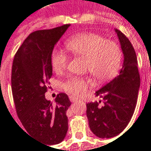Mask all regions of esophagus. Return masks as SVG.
<instances>
[{
    "label": "esophagus",
    "mask_w": 151,
    "mask_h": 151,
    "mask_svg": "<svg viewBox=\"0 0 151 151\" xmlns=\"http://www.w3.org/2000/svg\"><path fill=\"white\" fill-rule=\"evenodd\" d=\"M69 99H70V101H71V102H76V101H77V99L76 98V97H73V96H70Z\"/></svg>",
    "instance_id": "1"
}]
</instances>
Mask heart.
Wrapping results in <instances>:
<instances>
[{
  "instance_id": "obj_1",
  "label": "heart",
  "mask_w": 151,
  "mask_h": 151,
  "mask_svg": "<svg viewBox=\"0 0 151 151\" xmlns=\"http://www.w3.org/2000/svg\"><path fill=\"white\" fill-rule=\"evenodd\" d=\"M66 48L76 55L87 58L86 68L97 82L103 83L113 79L119 71L122 63V50L113 41L92 33H82L70 38ZM68 56L59 50H54L51 64L54 71L61 72L68 64ZM88 80L83 78L71 77L63 83V88L75 96L85 93Z\"/></svg>"
}]
</instances>
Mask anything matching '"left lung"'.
Here are the masks:
<instances>
[{
    "mask_svg": "<svg viewBox=\"0 0 151 151\" xmlns=\"http://www.w3.org/2000/svg\"><path fill=\"white\" fill-rule=\"evenodd\" d=\"M115 33L119 40L124 60L118 76L96 92L101 101L87 104V117L91 131L100 138L117 136L127 126L134 114L140 87L136 53L131 42L118 29Z\"/></svg>",
    "mask_w": 151,
    "mask_h": 151,
    "instance_id": "8db88e82",
    "label": "left lung"
}]
</instances>
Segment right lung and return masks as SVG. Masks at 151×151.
Masks as SVG:
<instances>
[{
	"label": "right lung",
	"instance_id": "add662e5",
	"mask_svg": "<svg viewBox=\"0 0 151 151\" xmlns=\"http://www.w3.org/2000/svg\"><path fill=\"white\" fill-rule=\"evenodd\" d=\"M70 26L33 32L17 51L12 67L17 116L31 137L48 146L60 143L68 133L67 110L71 105L68 95L59 93L53 104L45 93L52 76L54 47Z\"/></svg>",
	"mask_w": 151,
	"mask_h": 151
}]
</instances>
